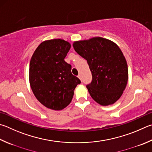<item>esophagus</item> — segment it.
Wrapping results in <instances>:
<instances>
[{
  "instance_id": "esophagus-1",
  "label": "esophagus",
  "mask_w": 152,
  "mask_h": 152,
  "mask_svg": "<svg viewBox=\"0 0 152 152\" xmlns=\"http://www.w3.org/2000/svg\"><path fill=\"white\" fill-rule=\"evenodd\" d=\"M78 78L81 80H82V76H81V74H78Z\"/></svg>"
}]
</instances>
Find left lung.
<instances>
[{"label": "left lung", "instance_id": "left-lung-1", "mask_svg": "<svg viewBox=\"0 0 152 152\" xmlns=\"http://www.w3.org/2000/svg\"><path fill=\"white\" fill-rule=\"evenodd\" d=\"M73 47L87 60L92 72V82L86 85L91 97L102 106L115 103L123 94L128 79V65L120 48L101 37L77 41Z\"/></svg>", "mask_w": 152, "mask_h": 152}]
</instances>
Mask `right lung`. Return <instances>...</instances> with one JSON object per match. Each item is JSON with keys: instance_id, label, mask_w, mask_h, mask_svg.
I'll return each instance as SVG.
<instances>
[{"instance_id": "add662e5", "label": "right lung", "mask_w": 152, "mask_h": 152, "mask_svg": "<svg viewBox=\"0 0 152 152\" xmlns=\"http://www.w3.org/2000/svg\"><path fill=\"white\" fill-rule=\"evenodd\" d=\"M70 47L62 39L46 40L38 46L30 60V87L37 100L48 108L60 110L66 107L81 82L72 74V66L64 61Z\"/></svg>"}]
</instances>
